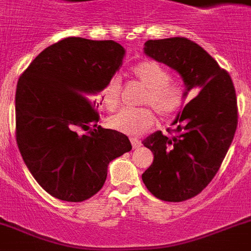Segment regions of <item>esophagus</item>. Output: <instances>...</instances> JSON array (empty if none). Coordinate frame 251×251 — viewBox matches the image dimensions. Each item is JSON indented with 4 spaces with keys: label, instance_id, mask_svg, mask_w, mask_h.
<instances>
[{
    "label": "esophagus",
    "instance_id": "obj_1",
    "mask_svg": "<svg viewBox=\"0 0 251 251\" xmlns=\"http://www.w3.org/2000/svg\"><path fill=\"white\" fill-rule=\"evenodd\" d=\"M130 142H132V148L133 149H138L141 146V142L137 140V138L132 137L130 138Z\"/></svg>",
    "mask_w": 251,
    "mask_h": 251
}]
</instances>
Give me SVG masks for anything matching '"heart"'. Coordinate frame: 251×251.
<instances>
[{"instance_id":"obj_1","label":"heart","mask_w":251,"mask_h":251,"mask_svg":"<svg viewBox=\"0 0 251 251\" xmlns=\"http://www.w3.org/2000/svg\"><path fill=\"white\" fill-rule=\"evenodd\" d=\"M132 74L146 91L141 97L142 105H149L161 119H171L183 109L186 103L185 86L171 80V72L161 64L146 60L132 68ZM121 79L111 76L97 93L103 106L114 110L121 102ZM155 115L149 107L123 109L109 118V127L130 136H138L154 124Z\"/></svg>"}]
</instances>
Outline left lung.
<instances>
[{
	"instance_id": "1",
	"label": "left lung",
	"mask_w": 251,
	"mask_h": 251,
	"mask_svg": "<svg viewBox=\"0 0 251 251\" xmlns=\"http://www.w3.org/2000/svg\"><path fill=\"white\" fill-rule=\"evenodd\" d=\"M145 53L183 78L186 95L200 89L175 121L171 137L160 130L142 141L154 154L142 181L155 198L179 202L210 183L237 128V99L229 74L202 47L185 37L150 39Z\"/></svg>"
}]
</instances>
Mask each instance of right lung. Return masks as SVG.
Instances as JSON below:
<instances>
[{"mask_svg":"<svg viewBox=\"0 0 251 251\" xmlns=\"http://www.w3.org/2000/svg\"><path fill=\"white\" fill-rule=\"evenodd\" d=\"M124 55L115 41L68 37L43 50L19 78L18 148L38 185L53 198H92L106 181L109 163L132 149L126 134L97 127L99 105L88 99L119 70Z\"/></svg>","mask_w":251,"mask_h":251,"instance_id":"right-lung-1","label":"right lung"}]
</instances>
